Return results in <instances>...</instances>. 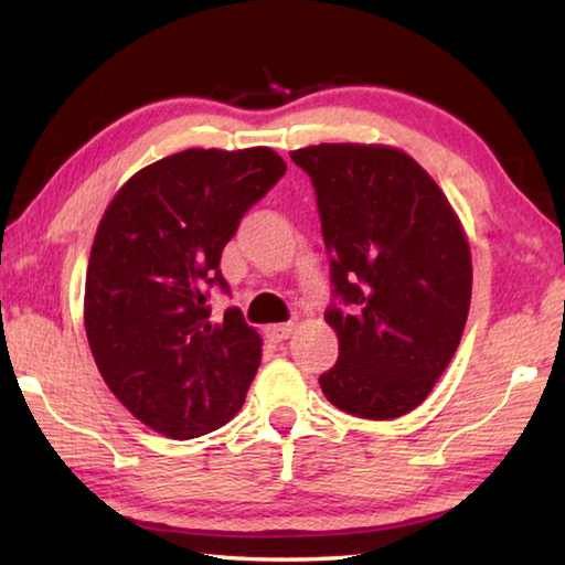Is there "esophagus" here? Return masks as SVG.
<instances>
[{
    "instance_id": "obj_1",
    "label": "esophagus",
    "mask_w": 565,
    "mask_h": 565,
    "mask_svg": "<svg viewBox=\"0 0 565 565\" xmlns=\"http://www.w3.org/2000/svg\"><path fill=\"white\" fill-rule=\"evenodd\" d=\"M291 333H294V323H274V327L266 329V337H269L276 343L286 341L291 337Z\"/></svg>"
}]
</instances>
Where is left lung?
<instances>
[{"instance_id":"1","label":"left lung","mask_w":565,"mask_h":565,"mask_svg":"<svg viewBox=\"0 0 565 565\" xmlns=\"http://www.w3.org/2000/svg\"><path fill=\"white\" fill-rule=\"evenodd\" d=\"M313 181L331 254L327 323L339 361L323 396L351 416L388 420L431 394L471 306V246L448 199L406 151L319 145L291 151Z\"/></svg>"}]
</instances>
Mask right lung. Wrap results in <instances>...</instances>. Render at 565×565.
I'll use <instances>...</instances> for the list:
<instances>
[{
    "label": "right lung",
    "mask_w": 565,
    "mask_h": 565,
    "mask_svg": "<svg viewBox=\"0 0 565 565\" xmlns=\"http://www.w3.org/2000/svg\"><path fill=\"white\" fill-rule=\"evenodd\" d=\"M269 147L186 149L139 169L94 236L84 329L119 404L157 434L186 441L242 408L262 337L242 311L212 321L209 286L238 218L284 177Z\"/></svg>",
    "instance_id": "right-lung-1"
}]
</instances>
